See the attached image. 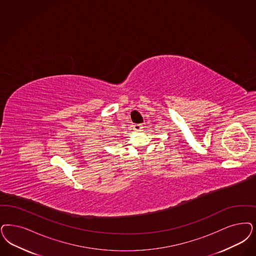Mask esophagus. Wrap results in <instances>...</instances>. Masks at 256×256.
Wrapping results in <instances>:
<instances>
[{
  "instance_id": "34e87169",
  "label": "esophagus",
  "mask_w": 256,
  "mask_h": 256,
  "mask_svg": "<svg viewBox=\"0 0 256 256\" xmlns=\"http://www.w3.org/2000/svg\"><path fill=\"white\" fill-rule=\"evenodd\" d=\"M142 124H133V130H135V132H142Z\"/></svg>"
}]
</instances>
